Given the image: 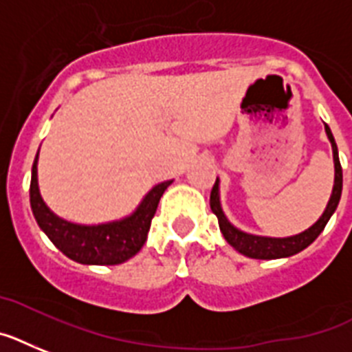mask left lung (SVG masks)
Here are the masks:
<instances>
[{"mask_svg":"<svg viewBox=\"0 0 352 352\" xmlns=\"http://www.w3.org/2000/svg\"><path fill=\"white\" fill-rule=\"evenodd\" d=\"M325 131H327V137H329L331 144H333V157H334V188L333 195L329 199V204L325 208L324 215L320 217L318 222L315 226H311L309 230H305L304 233L295 236H287V239H270V236H255L248 235L244 231L236 230L228 222V219L222 213L221 201H219V184H213L210 195V206L211 211L215 213L217 219H219V226H221V231L224 239L228 241V244L233 245L236 251H241L242 255L250 256V258H260V260H273V258H284V256H291L300 253L302 250H305L307 245L313 244L316 241V236L324 231L325 224L329 222L331 215L336 210V206L340 202V197H342V164H340L338 159V148H336V142H334V137L331 133L329 126L325 124Z\"/></svg>","mask_w":352,"mask_h":352,"instance_id":"left-lung-1","label":"left lung"}]
</instances>
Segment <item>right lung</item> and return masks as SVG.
<instances>
[{"mask_svg": "<svg viewBox=\"0 0 352 352\" xmlns=\"http://www.w3.org/2000/svg\"><path fill=\"white\" fill-rule=\"evenodd\" d=\"M170 184L171 181L157 184L144 197L135 213L124 221L101 226L72 224L54 215L43 202L37 188L36 155L32 164V179H30V208L39 228L68 258L76 260L79 264L116 265L137 255L144 245L151 219L155 215L162 193Z\"/></svg>", "mask_w": 352, "mask_h": 352, "instance_id": "right-lung-1", "label": "right lung"}]
</instances>
